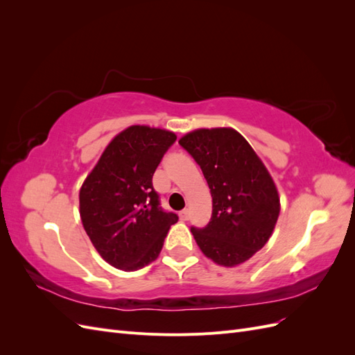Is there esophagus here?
I'll return each instance as SVG.
<instances>
[{
  "mask_svg": "<svg viewBox=\"0 0 355 355\" xmlns=\"http://www.w3.org/2000/svg\"><path fill=\"white\" fill-rule=\"evenodd\" d=\"M179 216H180L182 220H188V219H189V210H188V209H184V210H182V211L179 213Z\"/></svg>",
  "mask_w": 355,
  "mask_h": 355,
  "instance_id": "esophagus-1",
  "label": "esophagus"
}]
</instances>
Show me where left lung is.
Returning a JSON list of instances; mask_svg holds the SVG:
<instances>
[{"mask_svg":"<svg viewBox=\"0 0 355 355\" xmlns=\"http://www.w3.org/2000/svg\"><path fill=\"white\" fill-rule=\"evenodd\" d=\"M201 167L213 200L210 222L191 232L209 259L245 262L270 240L280 214L274 180L249 142L234 128H198L180 137Z\"/></svg>","mask_w":355,"mask_h":355,"instance_id":"left-lung-1","label":"left lung"}]
</instances>
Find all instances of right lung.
<instances>
[{"label": "right lung", "mask_w": 355, "mask_h": 355, "mask_svg": "<svg viewBox=\"0 0 355 355\" xmlns=\"http://www.w3.org/2000/svg\"><path fill=\"white\" fill-rule=\"evenodd\" d=\"M173 132L130 125L105 148L80 189V216L94 249L116 270L154 262L178 214L164 211L154 171L175 144Z\"/></svg>", "instance_id": "right-lung-1"}]
</instances>
